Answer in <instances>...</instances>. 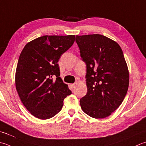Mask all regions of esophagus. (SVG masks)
I'll return each instance as SVG.
<instances>
[{"label":"esophagus","mask_w":146,"mask_h":146,"mask_svg":"<svg viewBox=\"0 0 146 146\" xmlns=\"http://www.w3.org/2000/svg\"><path fill=\"white\" fill-rule=\"evenodd\" d=\"M70 86L72 87L73 88L75 87V84H70Z\"/></svg>","instance_id":"1"}]
</instances>
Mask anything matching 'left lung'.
<instances>
[{
    "mask_svg": "<svg viewBox=\"0 0 146 146\" xmlns=\"http://www.w3.org/2000/svg\"><path fill=\"white\" fill-rule=\"evenodd\" d=\"M75 41L86 64L87 92L80 100L82 109L94 118L109 116L122 103L129 85L121 48L99 34L76 35Z\"/></svg>",
    "mask_w": 146,
    "mask_h": 146,
    "instance_id": "8db88e82",
    "label": "left lung"
}]
</instances>
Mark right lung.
<instances>
[{
    "mask_svg": "<svg viewBox=\"0 0 146 146\" xmlns=\"http://www.w3.org/2000/svg\"><path fill=\"white\" fill-rule=\"evenodd\" d=\"M75 35H45L25 45L16 72V88L25 107L37 118H52L71 91L60 78L58 62Z\"/></svg>",
    "mask_w": 146,
    "mask_h": 146,
    "instance_id": "obj_1",
    "label": "right lung"
}]
</instances>
